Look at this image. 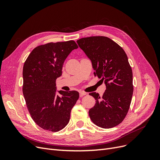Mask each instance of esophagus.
<instances>
[{
    "label": "esophagus",
    "instance_id": "1",
    "mask_svg": "<svg viewBox=\"0 0 160 160\" xmlns=\"http://www.w3.org/2000/svg\"><path fill=\"white\" fill-rule=\"evenodd\" d=\"M85 95H87V93H85V92H84V91H80L79 92L80 97H83V96H84Z\"/></svg>",
    "mask_w": 160,
    "mask_h": 160
}]
</instances>
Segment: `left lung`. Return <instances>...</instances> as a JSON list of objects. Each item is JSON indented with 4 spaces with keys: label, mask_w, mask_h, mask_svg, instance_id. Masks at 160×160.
<instances>
[{
    "label": "left lung",
    "mask_w": 160,
    "mask_h": 160,
    "mask_svg": "<svg viewBox=\"0 0 160 160\" xmlns=\"http://www.w3.org/2000/svg\"><path fill=\"white\" fill-rule=\"evenodd\" d=\"M92 62L95 76L104 82L103 96L89 93L96 100L89 111L90 119L98 126L108 129L123 122L132 101L133 73L124 50L111 38L95 36L77 41Z\"/></svg>",
    "instance_id": "8db88e82"
}]
</instances>
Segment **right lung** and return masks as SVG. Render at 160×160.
I'll list each match as a JSON object with an SVG mask.
<instances>
[{"label":"right lung","instance_id":"1","mask_svg":"<svg viewBox=\"0 0 160 160\" xmlns=\"http://www.w3.org/2000/svg\"><path fill=\"white\" fill-rule=\"evenodd\" d=\"M78 48L74 41L49 42L34 49L23 66L22 93L34 122L57 132L68 124L72 108L79 98L76 91H58L56 79L62 75L64 61Z\"/></svg>","mask_w":160,"mask_h":160}]
</instances>
